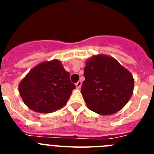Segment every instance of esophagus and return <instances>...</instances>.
Masks as SVG:
<instances>
[{
    "label": "esophagus",
    "mask_w": 154,
    "mask_h": 154,
    "mask_svg": "<svg viewBox=\"0 0 154 154\" xmlns=\"http://www.w3.org/2000/svg\"><path fill=\"white\" fill-rule=\"evenodd\" d=\"M81 85H82V82L81 81H79L78 82H76V83H75V86H76V88H77V89H79L80 87H81Z\"/></svg>",
    "instance_id": "34e87169"
}]
</instances>
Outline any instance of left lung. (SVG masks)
I'll return each instance as SVG.
<instances>
[{"instance_id":"left-lung-1","label":"left lung","mask_w":154,"mask_h":154,"mask_svg":"<svg viewBox=\"0 0 154 154\" xmlns=\"http://www.w3.org/2000/svg\"><path fill=\"white\" fill-rule=\"evenodd\" d=\"M81 92L89 109L100 115L118 112L130 100L133 75L113 58L93 56L86 62Z\"/></svg>"}]
</instances>
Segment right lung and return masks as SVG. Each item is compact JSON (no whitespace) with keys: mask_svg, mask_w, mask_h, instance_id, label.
I'll return each mask as SVG.
<instances>
[{"mask_svg":"<svg viewBox=\"0 0 154 154\" xmlns=\"http://www.w3.org/2000/svg\"><path fill=\"white\" fill-rule=\"evenodd\" d=\"M69 76L59 61L42 62L23 79L19 92L24 103L33 111L55 112L66 104L75 89Z\"/></svg>","mask_w":154,"mask_h":154,"instance_id":"right-lung-1","label":"right lung"}]
</instances>
